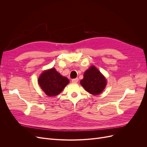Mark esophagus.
<instances>
[{"mask_svg": "<svg viewBox=\"0 0 147 147\" xmlns=\"http://www.w3.org/2000/svg\"><path fill=\"white\" fill-rule=\"evenodd\" d=\"M78 81V78H74L72 80V82L74 83H77Z\"/></svg>", "mask_w": 147, "mask_h": 147, "instance_id": "esophagus-1", "label": "esophagus"}]
</instances>
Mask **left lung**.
I'll use <instances>...</instances> for the list:
<instances>
[{"label":"left lung","instance_id":"1","mask_svg":"<svg viewBox=\"0 0 147 147\" xmlns=\"http://www.w3.org/2000/svg\"><path fill=\"white\" fill-rule=\"evenodd\" d=\"M80 84L87 92L92 95H98L104 91L107 81L105 77L94 65L91 66L84 73Z\"/></svg>","mask_w":147,"mask_h":147}]
</instances>
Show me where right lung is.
<instances>
[{
	"mask_svg": "<svg viewBox=\"0 0 147 147\" xmlns=\"http://www.w3.org/2000/svg\"><path fill=\"white\" fill-rule=\"evenodd\" d=\"M42 90L48 96L59 94L69 83L67 78L62 76L55 68L45 70L38 79Z\"/></svg>",
	"mask_w": 147,
	"mask_h": 147,
	"instance_id": "obj_1",
	"label": "right lung"
}]
</instances>
